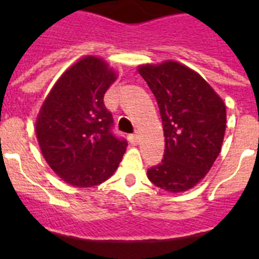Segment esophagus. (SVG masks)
Masks as SVG:
<instances>
[{
	"instance_id": "obj_1",
	"label": "esophagus",
	"mask_w": 259,
	"mask_h": 259,
	"mask_svg": "<svg viewBox=\"0 0 259 259\" xmlns=\"http://www.w3.org/2000/svg\"><path fill=\"white\" fill-rule=\"evenodd\" d=\"M128 140H130V143L131 144H137L139 143V135L137 134H134V135H130V136H128Z\"/></svg>"
}]
</instances>
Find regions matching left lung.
Returning a JSON list of instances; mask_svg holds the SVG:
<instances>
[{"label":"left lung","instance_id":"left-lung-1","mask_svg":"<svg viewBox=\"0 0 259 259\" xmlns=\"http://www.w3.org/2000/svg\"><path fill=\"white\" fill-rule=\"evenodd\" d=\"M157 100L164 134L163 159L148 170L158 188L184 192L197 184L221 153L226 106L214 89L178 62L139 67Z\"/></svg>","mask_w":259,"mask_h":259}]
</instances>
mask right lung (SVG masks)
Wrapping results in <instances>:
<instances>
[{"instance_id":"1","label":"right lung","mask_w":259,"mask_h":259,"mask_svg":"<svg viewBox=\"0 0 259 259\" xmlns=\"http://www.w3.org/2000/svg\"><path fill=\"white\" fill-rule=\"evenodd\" d=\"M116 79L101 59L85 57L62 75L41 106L36 135L53 171L68 184L88 188L113 175L127 140L114 134L104 104Z\"/></svg>"}]
</instances>
